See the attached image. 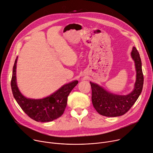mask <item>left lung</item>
<instances>
[{
  "label": "left lung",
  "mask_w": 153,
  "mask_h": 153,
  "mask_svg": "<svg viewBox=\"0 0 153 153\" xmlns=\"http://www.w3.org/2000/svg\"><path fill=\"white\" fill-rule=\"evenodd\" d=\"M131 57L136 70V81L132 91L127 95H118L108 92L101 86L90 82L92 89V102L96 111L108 117L120 116L127 113L138 99L143 86L142 61L135 47H133Z\"/></svg>",
  "instance_id": "8db88e82"
}]
</instances>
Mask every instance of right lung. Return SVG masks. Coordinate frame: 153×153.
Masks as SVG:
<instances>
[{
  "mask_svg": "<svg viewBox=\"0 0 153 153\" xmlns=\"http://www.w3.org/2000/svg\"><path fill=\"white\" fill-rule=\"evenodd\" d=\"M16 57L11 81V88L16 101L32 120L37 122H50L61 117L67 106V97L70 92L78 83L77 80L67 83L50 96L43 99H30L23 96L18 89L16 82Z\"/></svg>",
  "mask_w": 153,
  "mask_h": 153,
  "instance_id": "1",
  "label": "right lung"
}]
</instances>
